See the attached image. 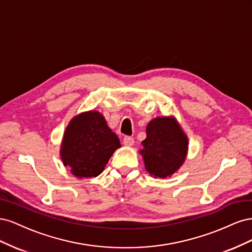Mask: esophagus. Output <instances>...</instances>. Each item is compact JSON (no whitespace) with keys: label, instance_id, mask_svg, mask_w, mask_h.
I'll return each mask as SVG.
<instances>
[{"label":"esophagus","instance_id":"1","mask_svg":"<svg viewBox=\"0 0 252 252\" xmlns=\"http://www.w3.org/2000/svg\"><path fill=\"white\" fill-rule=\"evenodd\" d=\"M123 144L125 145V146L131 147L134 144V140H133V138H131V136H125V138L123 139Z\"/></svg>","mask_w":252,"mask_h":252}]
</instances>
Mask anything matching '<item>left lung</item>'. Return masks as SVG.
<instances>
[{
	"label": "left lung",
	"instance_id": "left-lung-1",
	"mask_svg": "<svg viewBox=\"0 0 252 252\" xmlns=\"http://www.w3.org/2000/svg\"><path fill=\"white\" fill-rule=\"evenodd\" d=\"M188 136L174 117H157L146 127V139L139 152L151 177L166 179L184 164L188 154Z\"/></svg>",
	"mask_w": 252,
	"mask_h": 252
}]
</instances>
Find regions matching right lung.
<instances>
[{
  "label": "right lung",
  "mask_w": 252,
  "mask_h": 252,
  "mask_svg": "<svg viewBox=\"0 0 252 252\" xmlns=\"http://www.w3.org/2000/svg\"><path fill=\"white\" fill-rule=\"evenodd\" d=\"M120 147L119 138L108 127L103 114L89 110L77 114L68 123L60 156L75 178L90 179L103 172L113 152Z\"/></svg>",
  "instance_id": "add662e5"
}]
</instances>
